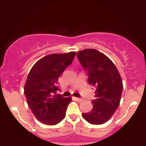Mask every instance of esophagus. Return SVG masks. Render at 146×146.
Segmentation results:
<instances>
[{"mask_svg": "<svg viewBox=\"0 0 146 146\" xmlns=\"http://www.w3.org/2000/svg\"><path fill=\"white\" fill-rule=\"evenodd\" d=\"M75 100H76V101H78V102H82V100L81 98H75Z\"/></svg>", "mask_w": 146, "mask_h": 146, "instance_id": "1", "label": "esophagus"}]
</instances>
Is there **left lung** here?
Returning a JSON list of instances; mask_svg holds the SVG:
<instances>
[{
  "label": "left lung",
  "mask_w": 146,
  "mask_h": 146,
  "mask_svg": "<svg viewBox=\"0 0 146 146\" xmlns=\"http://www.w3.org/2000/svg\"><path fill=\"white\" fill-rule=\"evenodd\" d=\"M79 61L88 72V81L95 86L93 108L83 117L88 123L103 124L111 118L121 100L123 83L115 64L98 50L86 48L77 53Z\"/></svg>",
  "instance_id": "8db88e82"
}]
</instances>
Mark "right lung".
<instances>
[{
	"label": "right lung",
	"mask_w": 146,
	"mask_h": 146,
	"mask_svg": "<svg viewBox=\"0 0 146 146\" xmlns=\"http://www.w3.org/2000/svg\"><path fill=\"white\" fill-rule=\"evenodd\" d=\"M75 52L53 53L38 60L30 70L25 84L27 102L37 119L46 125H56L66 116L71 98L56 95L58 78L73 62Z\"/></svg>",
	"instance_id": "1"
}]
</instances>
